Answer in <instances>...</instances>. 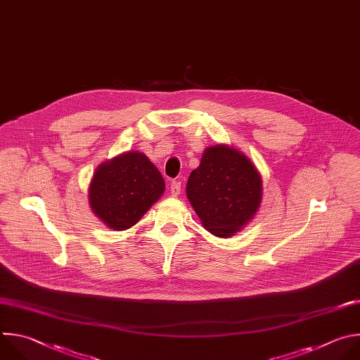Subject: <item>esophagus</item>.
I'll return each mask as SVG.
<instances>
[{"label":"esophagus","mask_w":360,"mask_h":360,"mask_svg":"<svg viewBox=\"0 0 360 360\" xmlns=\"http://www.w3.org/2000/svg\"><path fill=\"white\" fill-rule=\"evenodd\" d=\"M180 191H181V183H180V181H172V184H170V193H172V195L177 197V195L180 194Z\"/></svg>","instance_id":"1"}]
</instances>
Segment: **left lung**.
Masks as SVG:
<instances>
[{"mask_svg":"<svg viewBox=\"0 0 360 360\" xmlns=\"http://www.w3.org/2000/svg\"><path fill=\"white\" fill-rule=\"evenodd\" d=\"M187 198L201 224L231 237L248 224L262 200V179L251 160L227 145L207 148L187 180Z\"/></svg>","mask_w":360,"mask_h":360,"instance_id":"obj_1","label":"left lung"}]
</instances>
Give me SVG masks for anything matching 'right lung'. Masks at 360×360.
I'll return each instance as SVG.
<instances>
[{
    "label": "right lung",
    "instance_id": "add662e5",
    "mask_svg": "<svg viewBox=\"0 0 360 360\" xmlns=\"http://www.w3.org/2000/svg\"><path fill=\"white\" fill-rule=\"evenodd\" d=\"M165 180L145 153L126 152L98 166L89 184V204L109 229L133 227L165 193Z\"/></svg>",
    "mask_w": 360,
    "mask_h": 360
}]
</instances>
